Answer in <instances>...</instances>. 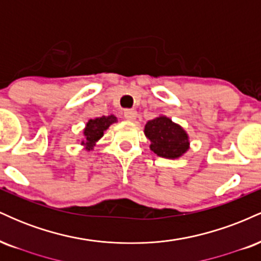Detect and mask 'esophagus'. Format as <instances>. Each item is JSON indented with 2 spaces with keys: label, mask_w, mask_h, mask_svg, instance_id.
Wrapping results in <instances>:
<instances>
[{
  "label": "esophagus",
  "mask_w": 261,
  "mask_h": 261,
  "mask_svg": "<svg viewBox=\"0 0 261 261\" xmlns=\"http://www.w3.org/2000/svg\"><path fill=\"white\" fill-rule=\"evenodd\" d=\"M137 116V113L136 110H133V109H126L124 112V118L126 119L128 121H134L135 119H136Z\"/></svg>",
  "instance_id": "34e87169"
}]
</instances>
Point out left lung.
Returning a JSON list of instances; mask_svg holds the SVG:
<instances>
[{
  "label": "left lung",
  "instance_id": "obj_1",
  "mask_svg": "<svg viewBox=\"0 0 261 261\" xmlns=\"http://www.w3.org/2000/svg\"><path fill=\"white\" fill-rule=\"evenodd\" d=\"M145 135L151 141L149 147L160 157L173 160L189 148L187 133L167 116L149 120L145 126Z\"/></svg>",
  "mask_w": 261,
  "mask_h": 261
}]
</instances>
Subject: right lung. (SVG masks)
Wrapping results in <instances>:
<instances>
[{
	"instance_id": "right-lung-1",
	"label": "right lung",
	"mask_w": 261,
	"mask_h": 261,
	"mask_svg": "<svg viewBox=\"0 0 261 261\" xmlns=\"http://www.w3.org/2000/svg\"><path fill=\"white\" fill-rule=\"evenodd\" d=\"M115 121H116L115 116L110 115V116H101V118H97L94 119V120H89L87 122L86 128H85L86 142H82L88 146L87 149L92 148V146L94 145V142H97V141L103 136L104 131H106L107 128Z\"/></svg>"
}]
</instances>
